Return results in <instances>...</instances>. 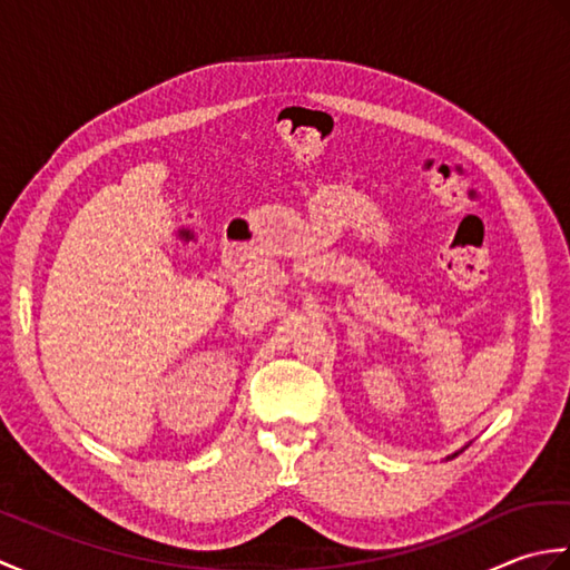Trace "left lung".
I'll use <instances>...</instances> for the list:
<instances>
[{"label":"left lung","instance_id":"left-lung-1","mask_svg":"<svg viewBox=\"0 0 570 570\" xmlns=\"http://www.w3.org/2000/svg\"><path fill=\"white\" fill-rule=\"evenodd\" d=\"M458 453H460V451H458ZM458 453H453V455H458Z\"/></svg>","mask_w":570,"mask_h":570}]
</instances>
